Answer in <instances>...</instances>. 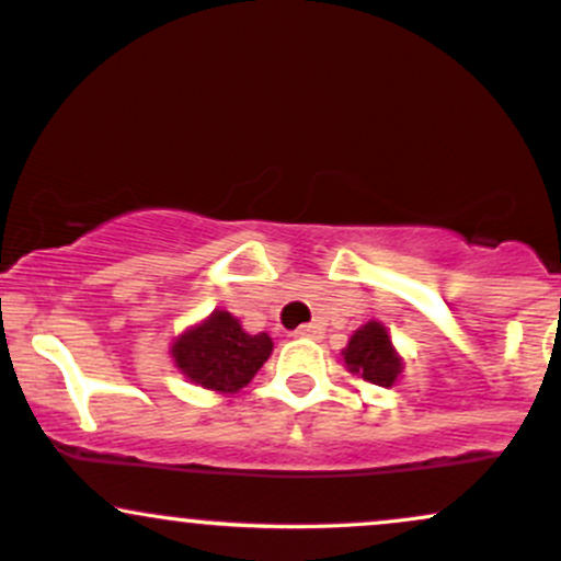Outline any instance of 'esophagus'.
Segmentation results:
<instances>
[{
	"label": "esophagus",
	"mask_w": 561,
	"mask_h": 561,
	"mask_svg": "<svg viewBox=\"0 0 561 561\" xmlns=\"http://www.w3.org/2000/svg\"><path fill=\"white\" fill-rule=\"evenodd\" d=\"M295 334H298V337H308V340H321L324 330H321V324H302Z\"/></svg>",
	"instance_id": "esophagus-1"
}]
</instances>
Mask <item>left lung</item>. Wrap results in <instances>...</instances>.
Listing matches in <instances>:
<instances>
[{"instance_id": "1", "label": "left lung", "mask_w": 561, "mask_h": 561, "mask_svg": "<svg viewBox=\"0 0 561 561\" xmlns=\"http://www.w3.org/2000/svg\"><path fill=\"white\" fill-rule=\"evenodd\" d=\"M345 366L353 375L364 377L366 382H375L379 388H390L401 375V358L392 351V343L382 324L369 321L351 337L343 351Z\"/></svg>"}]
</instances>
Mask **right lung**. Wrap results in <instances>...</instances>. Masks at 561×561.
Segmentation results:
<instances>
[{
    "label": "right lung",
    "instance_id": "right-lung-1",
    "mask_svg": "<svg viewBox=\"0 0 561 561\" xmlns=\"http://www.w3.org/2000/svg\"><path fill=\"white\" fill-rule=\"evenodd\" d=\"M272 347L266 332L248 334L231 313L214 311L203 324L182 334L171 353L179 369L195 385L234 392L255 377L272 356Z\"/></svg>",
    "mask_w": 561,
    "mask_h": 561
}]
</instances>
